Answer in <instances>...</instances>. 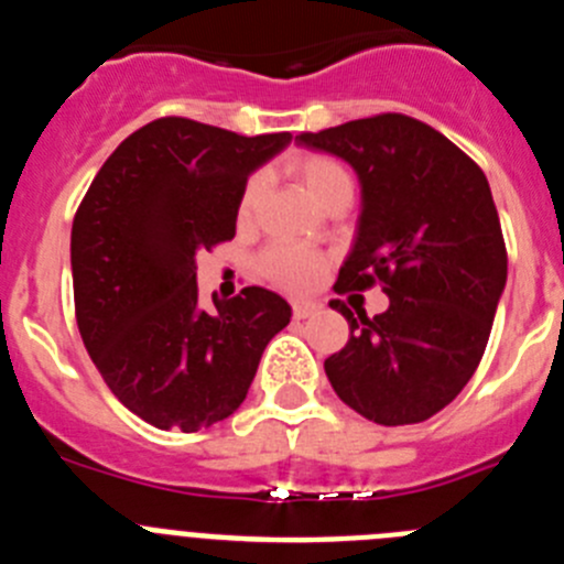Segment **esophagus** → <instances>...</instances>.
I'll return each mask as SVG.
<instances>
[{
    "instance_id": "obj_1",
    "label": "esophagus",
    "mask_w": 564,
    "mask_h": 564,
    "mask_svg": "<svg viewBox=\"0 0 564 564\" xmlns=\"http://www.w3.org/2000/svg\"><path fill=\"white\" fill-rule=\"evenodd\" d=\"M318 311H322V305H318V302H311V299H296V302H293V318H307Z\"/></svg>"
}]
</instances>
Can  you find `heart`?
<instances>
[{"mask_svg": "<svg viewBox=\"0 0 564 564\" xmlns=\"http://www.w3.org/2000/svg\"><path fill=\"white\" fill-rule=\"evenodd\" d=\"M296 169L299 181L305 186V192L311 194L313 200H322L330 192L341 186H352L350 174L333 158H325V154H311V158H302V161L293 163ZM259 197H262V181L253 177L251 183L242 192V200H239V220H251L253 212L259 206ZM322 257L302 246H273L262 253L259 259V268L268 279H273L276 285L288 288V291H305V288L316 285V279L322 276Z\"/></svg>", "mask_w": 564, "mask_h": 564, "instance_id": "obj_1", "label": "heart"}]
</instances>
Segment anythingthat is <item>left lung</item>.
<instances>
[{
  "mask_svg": "<svg viewBox=\"0 0 564 564\" xmlns=\"http://www.w3.org/2000/svg\"><path fill=\"white\" fill-rule=\"evenodd\" d=\"M296 143L341 158L361 183L336 291L381 282L390 296L372 318L330 302L350 325V341L325 361L333 390L381 426L426 421L475 376L506 291L486 174L437 129L398 112L296 134Z\"/></svg>",
  "mask_w": 564,
  "mask_h": 564,
  "instance_id": "left-lung-1",
  "label": "left lung"
}]
</instances>
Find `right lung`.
I'll return each instance as SVG.
<instances>
[{
  "label": "right lung",
  "instance_id": "obj_1",
  "mask_svg": "<svg viewBox=\"0 0 564 564\" xmlns=\"http://www.w3.org/2000/svg\"><path fill=\"white\" fill-rule=\"evenodd\" d=\"M291 141L158 118L109 154L78 206L69 265L84 347L115 398L158 430L231 415L291 322L265 288L214 293V311L197 293V253L237 234L248 177Z\"/></svg>",
  "mask_w": 564,
  "mask_h": 564
}]
</instances>
